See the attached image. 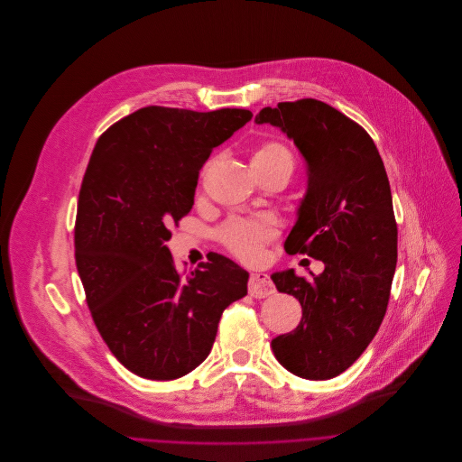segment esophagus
I'll use <instances>...</instances> for the list:
<instances>
[{"label":"esophagus","instance_id":"obj_1","mask_svg":"<svg viewBox=\"0 0 462 462\" xmlns=\"http://www.w3.org/2000/svg\"><path fill=\"white\" fill-rule=\"evenodd\" d=\"M274 293L271 279L263 273H251L249 276V295L254 299H265Z\"/></svg>","mask_w":462,"mask_h":462}]
</instances>
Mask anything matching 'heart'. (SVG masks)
I'll return each instance as SVG.
<instances>
[{
	"instance_id": "b5f03b06",
	"label": "heart",
	"mask_w": 462,
	"mask_h": 462,
	"mask_svg": "<svg viewBox=\"0 0 462 462\" xmlns=\"http://www.w3.org/2000/svg\"><path fill=\"white\" fill-rule=\"evenodd\" d=\"M211 162H208L200 172L206 174ZM253 169H271L276 165L293 167V158L288 147L276 140L260 142L251 152ZM279 233V224L273 217L262 215L254 218H231L218 229V240L222 245L244 262H256L263 254V247Z\"/></svg>"
}]
</instances>
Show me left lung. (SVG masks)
<instances>
[{"mask_svg": "<svg viewBox=\"0 0 462 462\" xmlns=\"http://www.w3.org/2000/svg\"><path fill=\"white\" fill-rule=\"evenodd\" d=\"M254 122L281 127L306 160L308 191L284 247L326 265L311 281L293 269L271 274L302 306L300 324L271 347L293 375L328 381L364 353L386 315L397 265L390 180L372 136L320 100L263 107Z\"/></svg>", "mask_w": 462, "mask_h": 462, "instance_id": "8db88e82", "label": "left lung"}]
</instances>
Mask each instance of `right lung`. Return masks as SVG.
Here are the masks:
<instances>
[{
	"label": "right lung",
	"instance_id": "obj_1",
	"mask_svg": "<svg viewBox=\"0 0 462 462\" xmlns=\"http://www.w3.org/2000/svg\"><path fill=\"white\" fill-rule=\"evenodd\" d=\"M253 118L149 106L111 125L83 174L74 256L85 300L111 353L138 377L172 381L209 355L220 317L249 273L213 254L180 273L169 226L195 204L211 151Z\"/></svg>",
	"mask_w": 462,
	"mask_h": 462
}]
</instances>
